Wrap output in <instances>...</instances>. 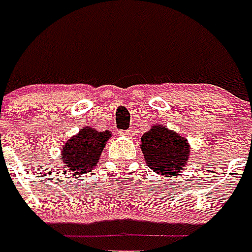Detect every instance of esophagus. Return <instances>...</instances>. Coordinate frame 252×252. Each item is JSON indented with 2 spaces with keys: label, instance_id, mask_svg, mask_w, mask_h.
<instances>
[{
  "label": "esophagus",
  "instance_id": "1",
  "mask_svg": "<svg viewBox=\"0 0 252 252\" xmlns=\"http://www.w3.org/2000/svg\"><path fill=\"white\" fill-rule=\"evenodd\" d=\"M130 130H119V136H129Z\"/></svg>",
  "mask_w": 252,
  "mask_h": 252
}]
</instances>
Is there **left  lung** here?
Here are the masks:
<instances>
[{
  "label": "left lung",
  "instance_id": "obj_1",
  "mask_svg": "<svg viewBox=\"0 0 252 252\" xmlns=\"http://www.w3.org/2000/svg\"><path fill=\"white\" fill-rule=\"evenodd\" d=\"M145 162L160 176H172L185 168L189 158L188 140L170 132L164 126H153L141 137Z\"/></svg>",
  "mask_w": 252,
  "mask_h": 252
}]
</instances>
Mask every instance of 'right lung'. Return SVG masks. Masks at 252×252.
Returning <instances> with one entry per match:
<instances>
[{
  "label": "right lung",
  "mask_w": 252,
  "mask_h": 252,
  "mask_svg": "<svg viewBox=\"0 0 252 252\" xmlns=\"http://www.w3.org/2000/svg\"><path fill=\"white\" fill-rule=\"evenodd\" d=\"M111 132H97L94 128H83L66 143L62 149L63 162L74 173H87L97 165L103 148Z\"/></svg>",
  "instance_id": "1"
}]
</instances>
